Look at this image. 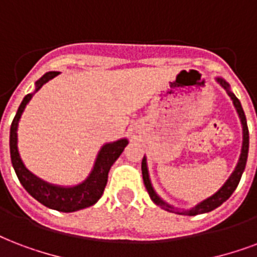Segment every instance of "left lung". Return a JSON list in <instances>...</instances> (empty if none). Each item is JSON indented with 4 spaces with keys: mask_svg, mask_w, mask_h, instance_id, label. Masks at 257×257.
Wrapping results in <instances>:
<instances>
[{
    "mask_svg": "<svg viewBox=\"0 0 257 257\" xmlns=\"http://www.w3.org/2000/svg\"><path fill=\"white\" fill-rule=\"evenodd\" d=\"M217 82L220 83L222 87H224L226 91H228V95L232 98L233 105L236 107V110H237L238 115H240V120H241L242 124V148H241V155H240V159H238V163L234 168V171L230 176H229V179L224 183V186L221 187L218 191L215 194H213L211 197L206 198L205 201H202L201 203H198L197 206H194L193 209H190V210H183V211H175L174 210V207L171 205H168L163 201V199H160L158 197V194L155 193L154 187L151 185L150 181V175H148V168H147V160L146 158L143 159L142 162V171H143V181H144V185H146V189L150 194L151 199L154 201L158 206H160L162 209L167 211H171V213H178V214H183V215H197V214H202V213H207V211L214 210L215 207L221 206L222 203L226 201V199L230 197L233 194V191L236 190L237 187L238 182L241 179L242 172H244V168H245L246 164V158H248V148H249V132H248V125H246V118L245 114H244V110H242V106L240 101H238V98L234 95V94L229 90V85L228 82H225L222 78H217Z\"/></svg>",
    "mask_w": 257,
    "mask_h": 257,
    "instance_id": "1",
    "label": "left lung"
}]
</instances>
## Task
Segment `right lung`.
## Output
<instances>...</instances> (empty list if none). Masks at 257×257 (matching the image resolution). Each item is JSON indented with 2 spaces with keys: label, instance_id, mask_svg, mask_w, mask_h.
<instances>
[{
  "label": "right lung",
  "instance_id": "1",
  "mask_svg": "<svg viewBox=\"0 0 257 257\" xmlns=\"http://www.w3.org/2000/svg\"><path fill=\"white\" fill-rule=\"evenodd\" d=\"M56 75H59L58 71H51L44 74L36 82V91ZM33 94L31 93L25 95L11 125V139H9L11 159L20 183L32 195L33 198L37 199L44 206L54 209V210L71 213V211L81 210V209L91 206L102 197L103 190H105V186L107 183L109 170L115 160L118 159V156L122 154V151L128 144V140L121 139V140H117L114 143L105 144L98 154L93 171L89 175V178L85 182H82L81 185L72 186V187H60V186L50 185V183L39 179L37 176L31 174L25 168L24 163L21 162V158H20L19 150H17V126H19L20 117L23 114L27 103L33 97Z\"/></svg>",
  "mask_w": 257,
  "mask_h": 257
}]
</instances>
